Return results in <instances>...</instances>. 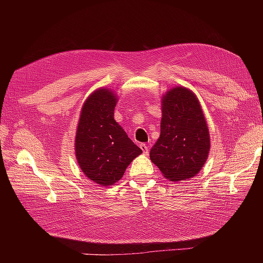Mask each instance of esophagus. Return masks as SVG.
I'll list each match as a JSON object with an SVG mask.
<instances>
[{"instance_id":"34e87169","label":"esophagus","mask_w":263,"mask_h":263,"mask_svg":"<svg viewBox=\"0 0 263 263\" xmlns=\"http://www.w3.org/2000/svg\"><path fill=\"white\" fill-rule=\"evenodd\" d=\"M139 146H140V148H141V150H142V153H144L145 155H148V151H149L148 146H147L146 144H140Z\"/></svg>"}]
</instances>
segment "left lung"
<instances>
[{"instance_id":"left-lung-1","label":"left lung","mask_w":263,"mask_h":263,"mask_svg":"<svg viewBox=\"0 0 263 263\" xmlns=\"http://www.w3.org/2000/svg\"><path fill=\"white\" fill-rule=\"evenodd\" d=\"M160 137L150 150V159L171 181L194 177L210 151V134L195 95L176 87L162 100Z\"/></svg>"}]
</instances>
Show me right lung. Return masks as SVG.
Listing matches in <instances>:
<instances>
[{
	"instance_id": "1",
	"label": "right lung",
	"mask_w": 263,
	"mask_h": 263,
	"mask_svg": "<svg viewBox=\"0 0 263 263\" xmlns=\"http://www.w3.org/2000/svg\"><path fill=\"white\" fill-rule=\"evenodd\" d=\"M115 95L100 89L90 95L81 110L76 136V156L81 170L100 185H112L142 150L114 119Z\"/></svg>"
}]
</instances>
